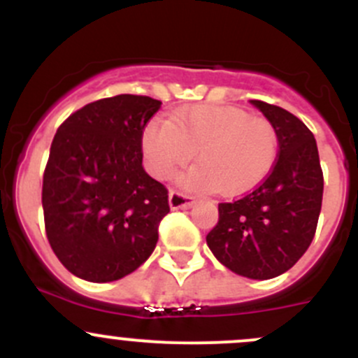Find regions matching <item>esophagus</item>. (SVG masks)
Returning <instances> with one entry per match:
<instances>
[{
  "label": "esophagus",
  "mask_w": 358,
  "mask_h": 358,
  "mask_svg": "<svg viewBox=\"0 0 358 358\" xmlns=\"http://www.w3.org/2000/svg\"><path fill=\"white\" fill-rule=\"evenodd\" d=\"M196 204L192 196H185L182 192H169V208L171 209H189Z\"/></svg>",
  "instance_id": "34e87169"
}]
</instances>
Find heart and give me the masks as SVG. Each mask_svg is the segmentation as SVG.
<instances>
[{
  "label": "heart",
  "instance_id": "b5f03b06",
  "mask_svg": "<svg viewBox=\"0 0 358 358\" xmlns=\"http://www.w3.org/2000/svg\"><path fill=\"white\" fill-rule=\"evenodd\" d=\"M142 152L156 178L171 176L196 152L197 164L180 176V185L236 197L270 175L279 157V133L268 119L237 107L197 106L176 110L169 121H150Z\"/></svg>",
  "mask_w": 358,
  "mask_h": 358
}]
</instances>
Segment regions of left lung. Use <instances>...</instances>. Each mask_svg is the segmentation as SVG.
Returning <instances> with one entry per match:
<instances>
[{"instance_id": "8db88e82", "label": "left lung", "mask_w": 358, "mask_h": 358, "mask_svg": "<svg viewBox=\"0 0 358 358\" xmlns=\"http://www.w3.org/2000/svg\"><path fill=\"white\" fill-rule=\"evenodd\" d=\"M279 133V159L268 178L243 199L218 204L206 243L237 275L266 280L287 272L312 244L324 178L313 133L296 115L249 100Z\"/></svg>"}]
</instances>
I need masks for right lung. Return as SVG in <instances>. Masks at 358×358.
Returning a JSON list of instances; mask_svg holds the SVG:
<instances>
[{"mask_svg": "<svg viewBox=\"0 0 358 358\" xmlns=\"http://www.w3.org/2000/svg\"><path fill=\"white\" fill-rule=\"evenodd\" d=\"M159 100L115 95L76 110L57 129L43 176L50 246L71 273L112 282L156 249L168 190L142 166V133Z\"/></svg>", "mask_w": 358, "mask_h": 358, "instance_id": "1", "label": "right lung"}]
</instances>
